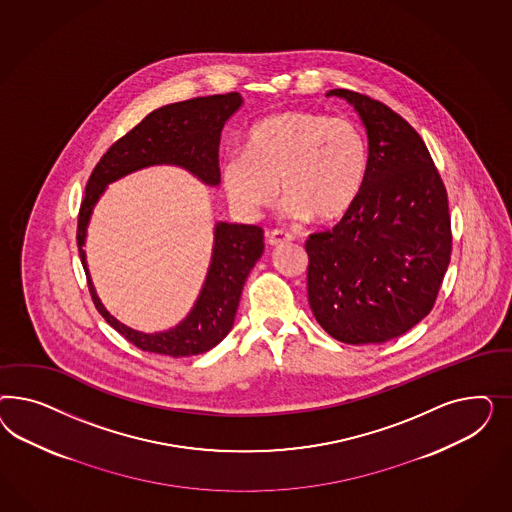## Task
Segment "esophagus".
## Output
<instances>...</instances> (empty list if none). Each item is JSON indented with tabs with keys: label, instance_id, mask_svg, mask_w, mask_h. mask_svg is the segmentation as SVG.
Listing matches in <instances>:
<instances>
[{
	"label": "esophagus",
	"instance_id": "obj_1",
	"mask_svg": "<svg viewBox=\"0 0 512 512\" xmlns=\"http://www.w3.org/2000/svg\"><path fill=\"white\" fill-rule=\"evenodd\" d=\"M266 238H268V244H270V246H281V244H285V242H291L295 236L285 233V231H272V233H268Z\"/></svg>",
	"mask_w": 512,
	"mask_h": 512
}]
</instances>
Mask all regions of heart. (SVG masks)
Here are the masks:
<instances>
[{"mask_svg":"<svg viewBox=\"0 0 512 512\" xmlns=\"http://www.w3.org/2000/svg\"><path fill=\"white\" fill-rule=\"evenodd\" d=\"M368 169V140L353 120L283 110L251 127L246 152L225 157L221 182L242 216L274 204L279 186L287 216L330 223L355 206Z\"/></svg>","mask_w":512,"mask_h":512,"instance_id":"b5f03b06","label":"heart"}]
</instances>
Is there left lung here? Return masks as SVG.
I'll return each instance as SVG.
<instances>
[{
	"instance_id": "obj_1",
	"label": "left lung",
	"mask_w": 512,
	"mask_h": 512,
	"mask_svg": "<svg viewBox=\"0 0 512 512\" xmlns=\"http://www.w3.org/2000/svg\"><path fill=\"white\" fill-rule=\"evenodd\" d=\"M326 95L357 110L370 169L340 223L306 240L308 300L332 338L383 343L434 308L452 249L447 189L424 140L400 114L351 90Z\"/></svg>"
}]
</instances>
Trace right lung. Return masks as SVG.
<instances>
[{"mask_svg": "<svg viewBox=\"0 0 512 512\" xmlns=\"http://www.w3.org/2000/svg\"><path fill=\"white\" fill-rule=\"evenodd\" d=\"M240 107L242 95L233 92L195 97L154 110L110 146L86 184L78 212L77 244L93 304L114 330L142 351L174 358L201 355L231 332L246 278L263 255V229L217 221L212 261L195 306L182 323L165 332L146 334L114 319L95 295L82 248L93 206L109 184L154 165H176L195 174L206 186H217L221 182L217 159L221 129Z\"/></svg>", "mask_w": 512, "mask_h": 512, "instance_id": "1", "label": "right lung"}]
</instances>
